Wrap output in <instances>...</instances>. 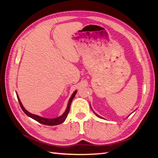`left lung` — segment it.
<instances>
[{"label":"left lung","instance_id":"left-lung-1","mask_svg":"<svg viewBox=\"0 0 158 158\" xmlns=\"http://www.w3.org/2000/svg\"><path fill=\"white\" fill-rule=\"evenodd\" d=\"M96 115H97V116H98V117H100V118H102V117H100V116H99V115H97V114H96Z\"/></svg>","mask_w":158,"mask_h":158}]
</instances>
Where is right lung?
I'll list each match as a JSON object with an SVG mask.
<instances>
[{"label": "right lung", "instance_id": "right-lung-1", "mask_svg": "<svg viewBox=\"0 0 158 158\" xmlns=\"http://www.w3.org/2000/svg\"><path fill=\"white\" fill-rule=\"evenodd\" d=\"M77 94V91H75L73 94V95L70 97V98L69 101L68 103V106H67V109L66 110V111L64 112V113L62 115H61L59 117H57V118H54V119H47V118H44V117H41L40 116L38 115H34V114H32L31 113H29L28 110H26L24 107L23 106V105H22V102H20V100L18 97V95L17 94V97H18V100L19 101V105L21 106V108L22 109V110L23 112L25 113V114H26L28 117H31L33 119L36 120V122H39L40 123H42V124H44V125H47V126H56V125H59V124L63 123L64 122L65 119H66L67 116H68V114L69 113V110H70V105H71V102H72V100L74 98V97Z\"/></svg>", "mask_w": 158, "mask_h": 158}]
</instances>
